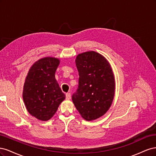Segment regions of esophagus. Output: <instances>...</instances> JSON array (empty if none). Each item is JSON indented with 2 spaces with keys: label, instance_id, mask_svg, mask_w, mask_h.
I'll use <instances>...</instances> for the list:
<instances>
[{
  "label": "esophagus",
  "instance_id": "obj_1",
  "mask_svg": "<svg viewBox=\"0 0 156 156\" xmlns=\"http://www.w3.org/2000/svg\"><path fill=\"white\" fill-rule=\"evenodd\" d=\"M66 98L67 100H69L71 98V94L69 92H68L66 94Z\"/></svg>",
  "mask_w": 156,
  "mask_h": 156
}]
</instances>
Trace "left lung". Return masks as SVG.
I'll return each mask as SVG.
<instances>
[{
    "instance_id": "8db88e82",
    "label": "left lung",
    "mask_w": 156,
    "mask_h": 156,
    "mask_svg": "<svg viewBox=\"0 0 156 156\" xmlns=\"http://www.w3.org/2000/svg\"><path fill=\"white\" fill-rule=\"evenodd\" d=\"M79 72V86L72 101L86 120H96L110 108L115 92L114 74L104 56L95 51L77 55L75 60Z\"/></svg>"
}]
</instances>
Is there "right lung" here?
Here are the masks:
<instances>
[{"mask_svg":"<svg viewBox=\"0 0 156 156\" xmlns=\"http://www.w3.org/2000/svg\"><path fill=\"white\" fill-rule=\"evenodd\" d=\"M58 58L45 57L33 64L25 79L23 98L30 114L42 121L51 119L66 98L55 79Z\"/></svg>","mask_w":156,"mask_h":156,"instance_id":"right-lung-1","label":"right lung"}]
</instances>
